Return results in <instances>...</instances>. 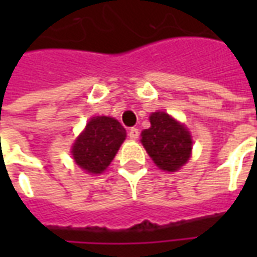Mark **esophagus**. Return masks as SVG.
Listing matches in <instances>:
<instances>
[{"label": "esophagus", "instance_id": "obj_1", "mask_svg": "<svg viewBox=\"0 0 257 257\" xmlns=\"http://www.w3.org/2000/svg\"><path fill=\"white\" fill-rule=\"evenodd\" d=\"M128 136H129V139L136 140L138 138H139V129H138V128H131V129H129V132H128Z\"/></svg>", "mask_w": 257, "mask_h": 257}]
</instances>
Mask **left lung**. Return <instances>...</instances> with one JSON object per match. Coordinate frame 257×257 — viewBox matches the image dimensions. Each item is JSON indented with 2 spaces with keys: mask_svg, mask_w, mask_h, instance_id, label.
Returning <instances> with one entry per match:
<instances>
[{
  "mask_svg": "<svg viewBox=\"0 0 257 257\" xmlns=\"http://www.w3.org/2000/svg\"><path fill=\"white\" fill-rule=\"evenodd\" d=\"M151 126L142 132V143L157 167L175 172L184 165L191 153V136L182 123L167 112H153Z\"/></svg>",
  "mask_w": 257,
  "mask_h": 257,
  "instance_id": "1",
  "label": "left lung"
}]
</instances>
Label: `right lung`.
I'll return each instance as SVG.
<instances>
[{
    "mask_svg": "<svg viewBox=\"0 0 257 257\" xmlns=\"http://www.w3.org/2000/svg\"><path fill=\"white\" fill-rule=\"evenodd\" d=\"M126 132L117 119L93 117L73 146V157L79 168L89 173H101L117 154Z\"/></svg>",
    "mask_w": 257,
    "mask_h": 257,
    "instance_id": "add662e5",
    "label": "right lung"
}]
</instances>
